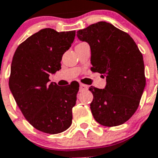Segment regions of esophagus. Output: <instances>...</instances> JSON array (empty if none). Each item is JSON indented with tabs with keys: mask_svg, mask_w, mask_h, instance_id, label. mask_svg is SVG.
Instances as JSON below:
<instances>
[{
	"mask_svg": "<svg viewBox=\"0 0 158 158\" xmlns=\"http://www.w3.org/2000/svg\"><path fill=\"white\" fill-rule=\"evenodd\" d=\"M88 89V86L85 84H80V92H83V91H85Z\"/></svg>",
	"mask_w": 158,
	"mask_h": 158,
	"instance_id": "obj_1",
	"label": "esophagus"
}]
</instances>
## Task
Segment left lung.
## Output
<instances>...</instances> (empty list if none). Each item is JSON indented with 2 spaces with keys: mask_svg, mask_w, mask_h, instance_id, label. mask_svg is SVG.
Instances as JSON below:
<instances>
[{
  "mask_svg": "<svg viewBox=\"0 0 158 158\" xmlns=\"http://www.w3.org/2000/svg\"><path fill=\"white\" fill-rule=\"evenodd\" d=\"M77 33L90 46L91 70L106 77L104 89L89 88L93 117L105 127L124 123L138 109L146 86L142 53L127 32L107 22L93 23Z\"/></svg>",
  "mask_w": 158,
  "mask_h": 158,
  "instance_id": "1",
  "label": "left lung"
}]
</instances>
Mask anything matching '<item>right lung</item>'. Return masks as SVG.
<instances>
[{
  "label": "right lung",
  "instance_id": "1",
  "mask_svg": "<svg viewBox=\"0 0 158 158\" xmlns=\"http://www.w3.org/2000/svg\"><path fill=\"white\" fill-rule=\"evenodd\" d=\"M75 34L42 29L20 43L12 58L9 89L25 118L44 133H61L72 123L79 85L58 86L49 83V76L61 69Z\"/></svg>",
  "mask_w": 158,
  "mask_h": 158
}]
</instances>
